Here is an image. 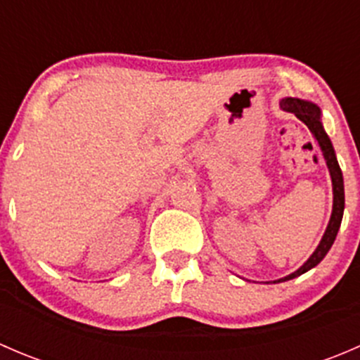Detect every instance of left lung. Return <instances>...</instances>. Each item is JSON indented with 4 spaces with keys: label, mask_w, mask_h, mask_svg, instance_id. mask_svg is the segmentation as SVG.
<instances>
[{
    "label": "left lung",
    "mask_w": 360,
    "mask_h": 360,
    "mask_svg": "<svg viewBox=\"0 0 360 360\" xmlns=\"http://www.w3.org/2000/svg\"><path fill=\"white\" fill-rule=\"evenodd\" d=\"M281 108L288 112H294L296 118H300L301 122L310 129V132L314 134L319 146H321L322 155H324V160H326V165H328L329 169V176H331V183H333V212H331V217H329L328 228H326L324 235H322L321 242H319L317 249L311 252V256L308 257V259L304 261L296 271L278 278V281H274V284L300 277V275L307 274L308 270L315 268L322 259H324L326 254H328L329 249H331V245L335 244V238L338 235V230H340L341 226V219H343V210H345L343 174H341L340 163H338L336 160V153H335V148H333L331 139H329V136L324 130V125H322L321 108H319L317 104L310 103V101L297 99V97H285V99H282Z\"/></svg>",
    "instance_id": "left-lung-1"
}]
</instances>
